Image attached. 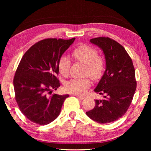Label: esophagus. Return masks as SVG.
Wrapping results in <instances>:
<instances>
[{"label": "esophagus", "mask_w": 151, "mask_h": 151, "mask_svg": "<svg viewBox=\"0 0 151 151\" xmlns=\"http://www.w3.org/2000/svg\"><path fill=\"white\" fill-rule=\"evenodd\" d=\"M76 97H77L78 99H81V100H82V99H85V97H84V96H82V95H76Z\"/></svg>", "instance_id": "esophagus-1"}]
</instances>
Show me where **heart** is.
Listing matches in <instances>:
<instances>
[{"label": "heart", "mask_w": 151, "mask_h": 151, "mask_svg": "<svg viewBox=\"0 0 151 151\" xmlns=\"http://www.w3.org/2000/svg\"><path fill=\"white\" fill-rule=\"evenodd\" d=\"M73 58L78 62L85 64L84 75L89 76L94 80L100 79L105 70V62L102 58L98 56L95 48L87 44H82L72 51ZM70 60L68 57L63 55L58 62V68L60 73L63 76L69 75ZM91 82L88 78H73L66 82L65 89L67 91L73 94L81 95L90 87Z\"/></svg>", "instance_id": "obj_1"}]
</instances>
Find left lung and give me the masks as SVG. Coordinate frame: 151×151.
<instances>
[{
  "instance_id": "8db88e82",
  "label": "left lung",
  "mask_w": 151,
  "mask_h": 151,
  "mask_svg": "<svg viewBox=\"0 0 151 151\" xmlns=\"http://www.w3.org/2000/svg\"><path fill=\"white\" fill-rule=\"evenodd\" d=\"M90 42L103 50L106 70L94 90L104 99L95 100L94 108L86 114L99 123H111L124 115L132 102L137 86L135 69L129 54L116 41L99 37Z\"/></svg>"
}]
</instances>
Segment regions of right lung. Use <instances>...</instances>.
Segmentation results:
<instances>
[{
    "mask_svg": "<svg viewBox=\"0 0 151 151\" xmlns=\"http://www.w3.org/2000/svg\"><path fill=\"white\" fill-rule=\"evenodd\" d=\"M75 40H41L21 60L14 78L15 98L22 114L34 123L46 125L56 119L69 97L50 94L52 89L60 86L57 78L58 60Z\"/></svg>",
    "mask_w": 151,
    "mask_h": 151,
    "instance_id": "obj_1",
    "label": "right lung"
}]
</instances>
